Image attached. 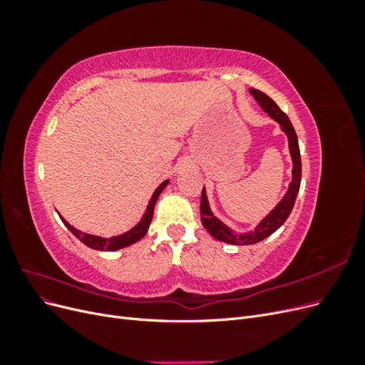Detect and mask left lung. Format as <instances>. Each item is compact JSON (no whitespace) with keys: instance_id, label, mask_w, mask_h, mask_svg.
Masks as SVG:
<instances>
[{"instance_id":"obj_1","label":"left lung","mask_w":365,"mask_h":365,"mask_svg":"<svg viewBox=\"0 0 365 365\" xmlns=\"http://www.w3.org/2000/svg\"><path fill=\"white\" fill-rule=\"evenodd\" d=\"M250 94L256 98V102L260 105V108L267 113L272 120L277 121L280 125V129L284 132L286 137H288L289 143V153L292 158V180L289 182L288 192L284 193L282 197V201L275 205L271 212L264 216L260 222L254 227L251 231H247V233H236V231L227 227L222 220L217 219L212 208H210L208 204V197L205 193V187L202 189L201 195V220L205 230L212 235L215 239L225 242V244L231 245H252L257 244V242L267 239L271 236L274 231H277L288 216L291 215L294 204H295V197L298 190H300V182H302V158H300V148H298V138L294 130V126L291 123V120L288 118L282 109L277 106L271 97H268L264 93L254 90L251 88Z\"/></svg>"}]
</instances>
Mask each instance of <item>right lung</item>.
Masks as SVG:
<instances>
[{
    "instance_id": "obj_1",
    "label": "right lung",
    "mask_w": 365,
    "mask_h": 365,
    "mask_svg": "<svg viewBox=\"0 0 365 365\" xmlns=\"http://www.w3.org/2000/svg\"><path fill=\"white\" fill-rule=\"evenodd\" d=\"M169 184V180L163 181L155 192H153L150 201L148 204V208L145 215H143V217L140 219V222L137 225L132 227L130 230H128L126 233L123 235H118V236H113V237H102V236H94V235H88V233H83V231L74 228L73 225H70L67 220H65L62 216V222L65 224V227H67L71 233L79 239L82 244H85L86 247H90L93 250H98V251H117V250H121V248H126L132 244H135V242H138L141 237H145L148 230H149V225L152 222V216H153V208H155V204H157V200L158 196L161 195V192L164 190V187Z\"/></svg>"
}]
</instances>
